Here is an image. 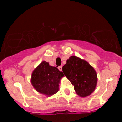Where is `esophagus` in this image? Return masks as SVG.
I'll use <instances>...</instances> for the list:
<instances>
[{"label": "esophagus", "mask_w": 122, "mask_h": 122, "mask_svg": "<svg viewBox=\"0 0 122 122\" xmlns=\"http://www.w3.org/2000/svg\"><path fill=\"white\" fill-rule=\"evenodd\" d=\"M62 66H59L58 67V70H60V71H62Z\"/></svg>", "instance_id": "1"}]
</instances>
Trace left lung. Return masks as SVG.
I'll list each match as a JSON object with an SVG mask.
<instances>
[{"instance_id": "obj_1", "label": "left lung", "mask_w": 122, "mask_h": 122, "mask_svg": "<svg viewBox=\"0 0 122 122\" xmlns=\"http://www.w3.org/2000/svg\"><path fill=\"white\" fill-rule=\"evenodd\" d=\"M62 71L80 97L90 96L95 90L97 82V73L85 60L76 56H70L62 67Z\"/></svg>"}]
</instances>
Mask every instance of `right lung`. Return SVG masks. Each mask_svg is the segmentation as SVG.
<instances>
[{"mask_svg": "<svg viewBox=\"0 0 122 122\" xmlns=\"http://www.w3.org/2000/svg\"><path fill=\"white\" fill-rule=\"evenodd\" d=\"M64 76L56 67L44 61L34 70L30 81L38 92L50 96L58 92L60 80Z\"/></svg>", "mask_w": 122, "mask_h": 122, "instance_id": "obj_1", "label": "right lung"}]
</instances>
